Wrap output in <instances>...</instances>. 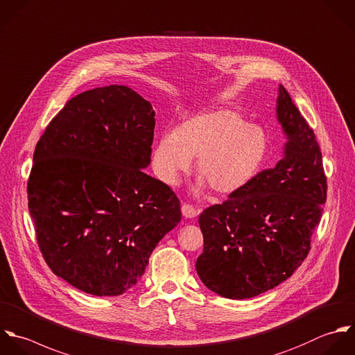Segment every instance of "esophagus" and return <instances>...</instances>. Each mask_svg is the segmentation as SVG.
I'll use <instances>...</instances> for the list:
<instances>
[{"label": "esophagus", "mask_w": 355, "mask_h": 355, "mask_svg": "<svg viewBox=\"0 0 355 355\" xmlns=\"http://www.w3.org/2000/svg\"><path fill=\"white\" fill-rule=\"evenodd\" d=\"M181 211H182V216H184L185 218H193V217H196V214H198V210H196L192 205H188V203H184V205H182Z\"/></svg>", "instance_id": "esophagus-1"}]
</instances>
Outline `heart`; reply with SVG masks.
Returning a JSON list of instances; mask_svg holds the SVG:
<instances>
[{"label": "heart", "mask_w": 355, "mask_h": 355, "mask_svg": "<svg viewBox=\"0 0 355 355\" xmlns=\"http://www.w3.org/2000/svg\"><path fill=\"white\" fill-rule=\"evenodd\" d=\"M270 153V137L231 107L192 116L157 141L152 162L157 177L174 187L189 171L192 157L202 175L198 189L207 185L217 195L246 188L263 170Z\"/></svg>", "instance_id": "obj_1"}]
</instances>
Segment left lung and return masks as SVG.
<instances>
[{"label": "left lung", "instance_id": "left-lung-1", "mask_svg": "<svg viewBox=\"0 0 355 355\" xmlns=\"http://www.w3.org/2000/svg\"><path fill=\"white\" fill-rule=\"evenodd\" d=\"M277 117L288 139L284 157L199 216L203 253L196 271L206 288L227 299L259 296L292 277L322 217L328 191L322 153L282 84Z\"/></svg>", "mask_w": 355, "mask_h": 355}]
</instances>
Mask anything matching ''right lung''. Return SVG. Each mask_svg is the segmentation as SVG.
Segmentation results:
<instances>
[{"mask_svg": "<svg viewBox=\"0 0 355 355\" xmlns=\"http://www.w3.org/2000/svg\"><path fill=\"white\" fill-rule=\"evenodd\" d=\"M155 110L125 85L71 98L35 145L27 181L37 243L52 272L94 296H119L144 275L181 221L168 185L148 175Z\"/></svg>", "mask_w": 355, "mask_h": 355, "instance_id": "obj_1", "label": "right lung"}]
</instances>
